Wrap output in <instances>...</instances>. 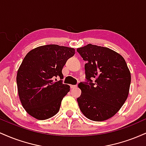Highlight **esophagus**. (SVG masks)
<instances>
[{
	"instance_id": "1",
	"label": "esophagus",
	"mask_w": 146,
	"mask_h": 146,
	"mask_svg": "<svg viewBox=\"0 0 146 146\" xmlns=\"http://www.w3.org/2000/svg\"><path fill=\"white\" fill-rule=\"evenodd\" d=\"M78 86L77 85H71V88H77Z\"/></svg>"
}]
</instances>
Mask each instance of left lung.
<instances>
[{
    "instance_id": "8db88e82",
    "label": "left lung",
    "mask_w": 146,
    "mask_h": 146,
    "mask_svg": "<svg viewBox=\"0 0 146 146\" xmlns=\"http://www.w3.org/2000/svg\"><path fill=\"white\" fill-rule=\"evenodd\" d=\"M77 51L87 62L84 66L87 82L78 84L82 90L77 99L80 109L92 121L108 119L128 98L131 75L127 64L121 55L107 47L88 44Z\"/></svg>"
}]
</instances>
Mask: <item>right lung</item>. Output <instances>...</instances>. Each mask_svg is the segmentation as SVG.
Listing matches in <instances>:
<instances>
[{
	"label": "right lung",
	"mask_w": 146,
	"mask_h": 146,
	"mask_svg": "<svg viewBox=\"0 0 146 146\" xmlns=\"http://www.w3.org/2000/svg\"><path fill=\"white\" fill-rule=\"evenodd\" d=\"M75 51L73 48L47 44L33 48L25 57L16 82L22 105L31 116L45 120L58 113L70 86L54 79H63V66Z\"/></svg>",
	"instance_id": "1"
}]
</instances>
